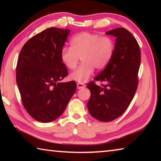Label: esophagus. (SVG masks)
Returning a JSON list of instances; mask_svg holds the SVG:
<instances>
[{
  "label": "esophagus",
  "instance_id": "obj_1",
  "mask_svg": "<svg viewBox=\"0 0 161 161\" xmlns=\"http://www.w3.org/2000/svg\"><path fill=\"white\" fill-rule=\"evenodd\" d=\"M77 89H80L84 88V87H85L86 85H84V84H81V83H77Z\"/></svg>",
  "mask_w": 161,
  "mask_h": 161
}]
</instances>
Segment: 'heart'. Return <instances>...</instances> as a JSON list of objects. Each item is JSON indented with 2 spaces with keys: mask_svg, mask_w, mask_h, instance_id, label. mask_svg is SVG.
<instances>
[{
  "mask_svg": "<svg viewBox=\"0 0 161 161\" xmlns=\"http://www.w3.org/2000/svg\"><path fill=\"white\" fill-rule=\"evenodd\" d=\"M115 43L112 38L97 33L83 32L71 40V47H63L60 58L65 66L75 69L81 57V64L69 75L71 80L84 83L93 74L94 68L103 69L112 59Z\"/></svg>",
  "mask_w": 161,
  "mask_h": 161,
  "instance_id": "obj_1",
  "label": "heart"
}]
</instances>
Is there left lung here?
Here are the masks:
<instances>
[{"mask_svg": "<svg viewBox=\"0 0 161 161\" xmlns=\"http://www.w3.org/2000/svg\"><path fill=\"white\" fill-rule=\"evenodd\" d=\"M116 37L112 59L105 69L87 84L91 92L87 108L92 116L108 122L119 118L129 107L138 86L141 50L136 38L124 28L106 32Z\"/></svg>", "mask_w": 161, "mask_h": 161, "instance_id": "obj_1", "label": "left lung"}]
</instances>
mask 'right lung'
<instances>
[{
	"label": "right lung",
	"instance_id": "add662e5",
	"mask_svg": "<svg viewBox=\"0 0 161 161\" xmlns=\"http://www.w3.org/2000/svg\"><path fill=\"white\" fill-rule=\"evenodd\" d=\"M69 32L46 29L31 38L19 54L16 82L22 102L27 112L42 123L60 116L77 88L75 81L60 82L68 75L60 52Z\"/></svg>",
	"mask_w": 161,
	"mask_h": 161
}]
</instances>
